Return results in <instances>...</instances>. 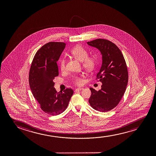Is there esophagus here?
Returning a JSON list of instances; mask_svg holds the SVG:
<instances>
[{
  "label": "esophagus",
  "mask_w": 156,
  "mask_h": 156,
  "mask_svg": "<svg viewBox=\"0 0 156 156\" xmlns=\"http://www.w3.org/2000/svg\"><path fill=\"white\" fill-rule=\"evenodd\" d=\"M83 88H77L75 90V92H77V91H79V90H83Z\"/></svg>",
  "instance_id": "1"
}]
</instances>
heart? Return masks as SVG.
<instances>
[{"label":"heart","mask_w":156,"mask_h":156,"mask_svg":"<svg viewBox=\"0 0 156 156\" xmlns=\"http://www.w3.org/2000/svg\"><path fill=\"white\" fill-rule=\"evenodd\" d=\"M71 55L77 60L81 61V64L83 68L88 71L94 70L98 64V58L95 55H88V52L84 47L77 45L70 51ZM60 70L61 71L66 70V63L64 58L60 60L59 63ZM83 75H77L73 76L72 81L75 85L80 86L83 83Z\"/></svg>","instance_id":"obj_1"}]
</instances>
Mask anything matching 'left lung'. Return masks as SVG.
<instances>
[{
	"label": "left lung",
	"instance_id": "left-lung-1",
	"mask_svg": "<svg viewBox=\"0 0 156 156\" xmlns=\"http://www.w3.org/2000/svg\"><path fill=\"white\" fill-rule=\"evenodd\" d=\"M87 44L100 51L103 60L96 78L102 83L101 89L96 91L90 88L92 94L88 101L93 109L105 112L117 107L124 96L128 83V69L122 51L114 43L99 38Z\"/></svg>",
	"mask_w": 156,
	"mask_h": 156
}]
</instances>
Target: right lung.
I'll use <instances>...</instances> for the list:
<instances>
[{"label":"right lung","instance_id":"right-lung-1","mask_svg":"<svg viewBox=\"0 0 156 156\" xmlns=\"http://www.w3.org/2000/svg\"><path fill=\"white\" fill-rule=\"evenodd\" d=\"M65 47L63 42L51 41L45 44L37 51L29 71V82L33 96L41 109L52 115L64 111L73 94L71 88L60 93L54 88V79L58 76L56 62Z\"/></svg>","mask_w":156,"mask_h":156}]
</instances>
